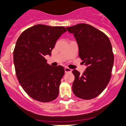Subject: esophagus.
Segmentation results:
<instances>
[{
  "mask_svg": "<svg viewBox=\"0 0 126 126\" xmlns=\"http://www.w3.org/2000/svg\"><path fill=\"white\" fill-rule=\"evenodd\" d=\"M64 70H65V72H72V70L71 69H69L68 67H65L64 68Z\"/></svg>",
  "mask_w": 126,
  "mask_h": 126,
  "instance_id": "1",
  "label": "esophagus"
}]
</instances>
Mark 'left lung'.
<instances>
[{
  "instance_id": "8db88e82",
  "label": "left lung",
  "mask_w": 126,
  "mask_h": 126,
  "mask_svg": "<svg viewBox=\"0 0 126 126\" xmlns=\"http://www.w3.org/2000/svg\"><path fill=\"white\" fill-rule=\"evenodd\" d=\"M79 47V56L87 66L82 74L74 69V94L82 99H93L105 89L111 77L114 54L108 37L89 24H79L66 27Z\"/></svg>"
}]
</instances>
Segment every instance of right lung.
Instances as JSON below:
<instances>
[{"label": "right lung", "instance_id": "obj_1", "mask_svg": "<svg viewBox=\"0 0 126 126\" xmlns=\"http://www.w3.org/2000/svg\"><path fill=\"white\" fill-rule=\"evenodd\" d=\"M66 31L62 26L37 24L24 31L16 42L14 64L17 79L36 101L50 102L58 96L64 68L48 64L45 55H51L56 41Z\"/></svg>", "mask_w": 126, "mask_h": 126}]
</instances>
